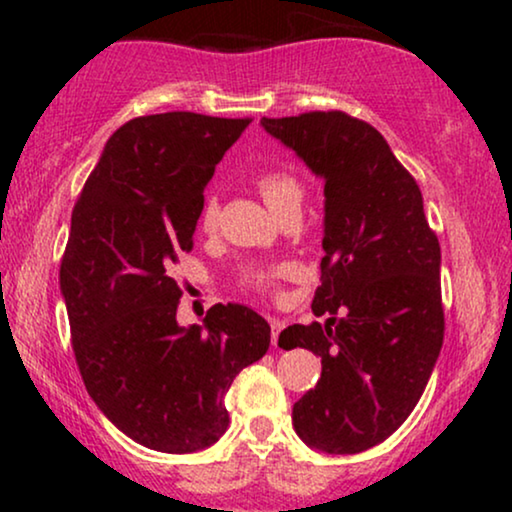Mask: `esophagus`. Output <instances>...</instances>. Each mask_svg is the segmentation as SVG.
<instances>
[{
  "instance_id": "obj_1",
  "label": "esophagus",
  "mask_w": 512,
  "mask_h": 512,
  "mask_svg": "<svg viewBox=\"0 0 512 512\" xmlns=\"http://www.w3.org/2000/svg\"><path fill=\"white\" fill-rule=\"evenodd\" d=\"M284 320H276V317H272V344L276 346L279 344V334H281V330H284Z\"/></svg>"
}]
</instances>
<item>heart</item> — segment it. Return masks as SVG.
Wrapping results in <instances>:
<instances>
[{"label": "heart", "instance_id": "1", "mask_svg": "<svg viewBox=\"0 0 512 512\" xmlns=\"http://www.w3.org/2000/svg\"><path fill=\"white\" fill-rule=\"evenodd\" d=\"M257 190L264 197V202L269 204V209L274 214H279L281 209L289 207V204H301V182L293 178L291 173H281V170H267L257 178ZM219 219V202L216 197H204L202 209H199V228L202 231H211ZM291 274L289 264H274V267H262V269H250L245 274V286L257 291H269L274 289V284L284 276Z\"/></svg>", "mask_w": 512, "mask_h": 512}]
</instances>
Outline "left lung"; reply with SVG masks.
Instances as JSON below:
<instances>
[{
  "instance_id": "obj_1",
  "label": "left lung",
  "mask_w": 512,
  "mask_h": 512,
  "mask_svg": "<svg viewBox=\"0 0 512 512\" xmlns=\"http://www.w3.org/2000/svg\"><path fill=\"white\" fill-rule=\"evenodd\" d=\"M262 127L325 180L322 284L325 325H291L281 349L322 358L315 390L293 404L310 448L354 455L397 431L424 395L443 346L440 245L424 197L383 134L330 110L262 117Z\"/></svg>"
}]
</instances>
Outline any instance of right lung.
<instances>
[{
  "mask_svg": "<svg viewBox=\"0 0 512 512\" xmlns=\"http://www.w3.org/2000/svg\"><path fill=\"white\" fill-rule=\"evenodd\" d=\"M250 117H134L105 144L72 211L60 267L72 346L98 409L158 452H197L228 428L233 378L269 349L267 320L216 303L180 327L173 269L192 250L204 187Z\"/></svg>",
  "mask_w": 512,
  "mask_h": 512,
  "instance_id": "1",
  "label": "right lung"
}]
</instances>
